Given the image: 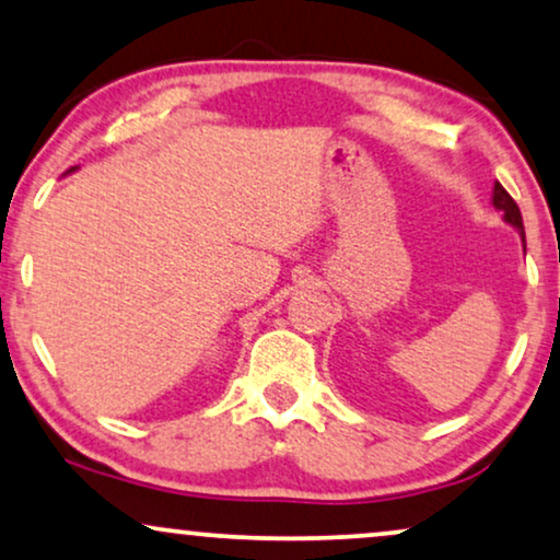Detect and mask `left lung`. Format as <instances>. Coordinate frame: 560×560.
Wrapping results in <instances>:
<instances>
[{
  "label": "left lung",
  "instance_id": "obj_1",
  "mask_svg": "<svg viewBox=\"0 0 560 560\" xmlns=\"http://www.w3.org/2000/svg\"><path fill=\"white\" fill-rule=\"evenodd\" d=\"M493 206H497L499 210H502L504 213V218L506 221L512 223V226H517L520 229V234L525 236V226H522V213H520V208H517V202H514V198L510 192L504 190L502 185H493Z\"/></svg>",
  "mask_w": 560,
  "mask_h": 560
}]
</instances>
